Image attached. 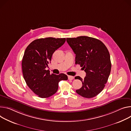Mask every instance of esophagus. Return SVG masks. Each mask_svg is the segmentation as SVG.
<instances>
[{
	"instance_id": "esophagus-1",
	"label": "esophagus",
	"mask_w": 131,
	"mask_h": 131,
	"mask_svg": "<svg viewBox=\"0 0 131 131\" xmlns=\"http://www.w3.org/2000/svg\"><path fill=\"white\" fill-rule=\"evenodd\" d=\"M74 78V77L72 76H68V79L69 80H73Z\"/></svg>"
}]
</instances>
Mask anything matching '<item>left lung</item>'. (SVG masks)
Here are the masks:
<instances>
[{
    "label": "left lung",
    "mask_w": 131,
    "mask_h": 131,
    "mask_svg": "<svg viewBox=\"0 0 131 131\" xmlns=\"http://www.w3.org/2000/svg\"><path fill=\"white\" fill-rule=\"evenodd\" d=\"M66 41L76 54V64L80 65L86 73L83 79L79 76L75 77L82 84L76 92L86 98L97 96L104 88L111 72L108 50L101 41L89 37L67 38Z\"/></svg>",
    "instance_id": "8db88e82"
}]
</instances>
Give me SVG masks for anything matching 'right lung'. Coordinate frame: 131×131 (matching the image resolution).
Segmentation results:
<instances>
[{"label": "right lung", "mask_w": 131, "mask_h": 131, "mask_svg": "<svg viewBox=\"0 0 131 131\" xmlns=\"http://www.w3.org/2000/svg\"><path fill=\"white\" fill-rule=\"evenodd\" d=\"M65 41V38L39 39L32 41L25 50L22 61L23 78L30 89L40 98L51 97L57 92L58 82L68 79L64 74H50L45 69L54 52Z\"/></svg>", "instance_id": "add662e5"}]
</instances>
